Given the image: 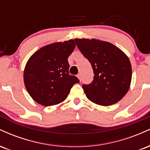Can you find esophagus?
Returning <instances> with one entry per match:
<instances>
[{
	"instance_id": "34e87169",
	"label": "esophagus",
	"mask_w": 150,
	"mask_h": 150,
	"mask_svg": "<svg viewBox=\"0 0 150 150\" xmlns=\"http://www.w3.org/2000/svg\"><path fill=\"white\" fill-rule=\"evenodd\" d=\"M77 77H78V79L80 80V81H81V75H80V74H78V75H77Z\"/></svg>"
}]
</instances>
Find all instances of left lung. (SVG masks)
Listing matches in <instances>:
<instances>
[{
  "instance_id": "left-lung-1",
  "label": "left lung",
  "mask_w": 150,
  "mask_h": 150,
  "mask_svg": "<svg viewBox=\"0 0 150 150\" xmlns=\"http://www.w3.org/2000/svg\"><path fill=\"white\" fill-rule=\"evenodd\" d=\"M75 41L94 71L92 82L82 85L87 97L101 106L120 101L128 92L131 82L132 68L128 56L109 42L94 39Z\"/></svg>"
}]
</instances>
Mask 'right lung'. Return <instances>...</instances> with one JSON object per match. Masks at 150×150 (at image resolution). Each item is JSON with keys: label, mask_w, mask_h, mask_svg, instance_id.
<instances>
[{"label": "right lung", "mask_w": 150, "mask_h": 150, "mask_svg": "<svg viewBox=\"0 0 150 150\" xmlns=\"http://www.w3.org/2000/svg\"><path fill=\"white\" fill-rule=\"evenodd\" d=\"M75 47L73 39L41 48L27 61L24 82L30 95L43 106L56 105L66 99L70 89L80 82L69 74L68 58Z\"/></svg>", "instance_id": "obj_1"}]
</instances>
